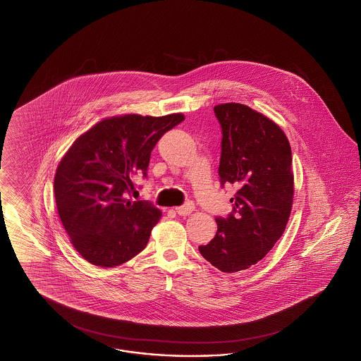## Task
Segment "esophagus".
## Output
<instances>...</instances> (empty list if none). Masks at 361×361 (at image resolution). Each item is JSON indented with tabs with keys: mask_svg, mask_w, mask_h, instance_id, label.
<instances>
[{
	"mask_svg": "<svg viewBox=\"0 0 361 361\" xmlns=\"http://www.w3.org/2000/svg\"><path fill=\"white\" fill-rule=\"evenodd\" d=\"M193 210H195V204H193V202H186L185 205L176 208L177 214H180V216H188V214H190Z\"/></svg>",
	"mask_w": 361,
	"mask_h": 361,
	"instance_id": "34e87169",
	"label": "esophagus"
}]
</instances>
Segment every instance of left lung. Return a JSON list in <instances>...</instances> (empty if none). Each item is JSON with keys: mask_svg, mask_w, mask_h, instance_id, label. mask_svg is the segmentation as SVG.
<instances>
[{"mask_svg": "<svg viewBox=\"0 0 361 361\" xmlns=\"http://www.w3.org/2000/svg\"><path fill=\"white\" fill-rule=\"evenodd\" d=\"M222 130L221 185L237 193L233 212L217 217V233L201 255L222 273H237L259 262L283 234L294 198L291 147L278 124L240 104L214 107Z\"/></svg>", "mask_w": 361, "mask_h": 361, "instance_id": "1", "label": "left lung"}]
</instances>
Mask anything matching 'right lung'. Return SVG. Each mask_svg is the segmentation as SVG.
Listing matches in <instances>:
<instances>
[{
    "instance_id": "right-lung-1",
    "label": "right lung",
    "mask_w": 361,
    "mask_h": 361,
    "mask_svg": "<svg viewBox=\"0 0 361 361\" xmlns=\"http://www.w3.org/2000/svg\"><path fill=\"white\" fill-rule=\"evenodd\" d=\"M183 114L153 118L123 115L80 135L56 168V209L73 246L87 262L115 267L147 246L161 212L127 196L133 178L147 177L151 152Z\"/></svg>"
}]
</instances>
